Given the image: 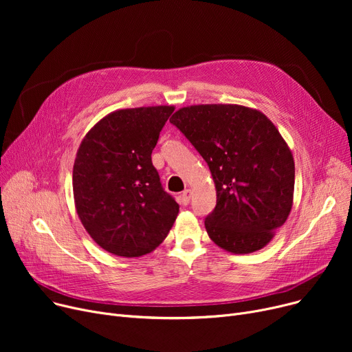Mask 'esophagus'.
Wrapping results in <instances>:
<instances>
[{
  "label": "esophagus",
  "mask_w": 352,
  "mask_h": 352,
  "mask_svg": "<svg viewBox=\"0 0 352 352\" xmlns=\"http://www.w3.org/2000/svg\"><path fill=\"white\" fill-rule=\"evenodd\" d=\"M191 195H192V191H191L190 188L182 192V195H181V202H182L184 206H188V204H190V201H191Z\"/></svg>",
  "instance_id": "esophagus-1"
}]
</instances>
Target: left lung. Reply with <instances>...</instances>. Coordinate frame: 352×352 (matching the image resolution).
Segmentation results:
<instances>
[{"mask_svg": "<svg viewBox=\"0 0 352 352\" xmlns=\"http://www.w3.org/2000/svg\"><path fill=\"white\" fill-rule=\"evenodd\" d=\"M206 160L217 206L212 241L232 254L264 248L289 215L295 165L288 144L261 111L238 104L182 107L170 118Z\"/></svg>", "mask_w": 352, "mask_h": 352, "instance_id": "1", "label": "left lung"}]
</instances>
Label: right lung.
I'll use <instances>...</instances> for the list:
<instances>
[{
  "label": "right lung",
  "instance_id": "right-lung-1",
  "mask_svg": "<svg viewBox=\"0 0 352 352\" xmlns=\"http://www.w3.org/2000/svg\"><path fill=\"white\" fill-rule=\"evenodd\" d=\"M174 105L117 109L82 138L72 170L74 202L89 236L105 251L134 258L154 251L179 211L151 154Z\"/></svg>",
  "mask_w": 352,
  "mask_h": 352
}]
</instances>
